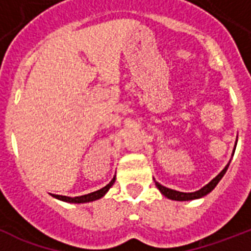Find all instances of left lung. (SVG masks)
<instances>
[{
  "mask_svg": "<svg viewBox=\"0 0 251 251\" xmlns=\"http://www.w3.org/2000/svg\"><path fill=\"white\" fill-rule=\"evenodd\" d=\"M236 143H238V139H236V142H235V147H234V151H232V154L231 156H234V152H235V148H236ZM231 161V159H230ZM230 161L229 163L225 166V168H224L223 171H221L220 174L217 175L215 178H212L210 182L207 183V185L203 186L202 188H200L199 191H195V192H179V191H176V190H172V188H168V187H165V186H162L161 183H158L157 181H154L156 182V186L157 188H158L159 191H161V194L163 195L165 197H167V199H170V200H175V201H191V200H196V199H201V197L206 196L207 194H210V192L214 190L215 187H216V185L219 182H220V179L223 178L224 175L226 174V171H227V168H229V165H230Z\"/></svg>",
  "mask_w": 251,
  "mask_h": 251,
  "instance_id": "left-lung-1",
  "label": "left lung"
}]
</instances>
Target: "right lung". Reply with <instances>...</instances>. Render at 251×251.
<instances>
[{
    "mask_svg": "<svg viewBox=\"0 0 251 251\" xmlns=\"http://www.w3.org/2000/svg\"><path fill=\"white\" fill-rule=\"evenodd\" d=\"M115 182V176L113 177L112 181L106 186H104L103 188L98 190V191H94V192H90L88 195H83V196H75V197H70V196H61V195H52L51 196L57 199L60 201H64V202H69V203H86V202H92V201L95 200H99L106 192L109 191V188L112 187L113 183Z\"/></svg>",
    "mask_w": 251,
    "mask_h": 251,
    "instance_id": "obj_1",
    "label": "right lung"
}]
</instances>
